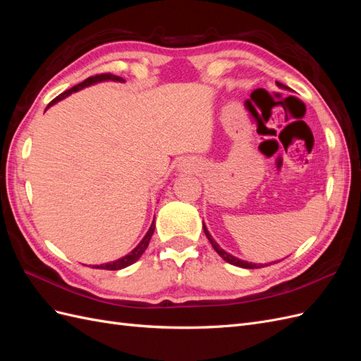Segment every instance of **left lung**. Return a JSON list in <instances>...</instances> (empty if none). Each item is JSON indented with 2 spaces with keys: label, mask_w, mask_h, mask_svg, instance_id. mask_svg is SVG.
I'll return each mask as SVG.
<instances>
[{
  "label": "left lung",
  "mask_w": 361,
  "mask_h": 361,
  "mask_svg": "<svg viewBox=\"0 0 361 361\" xmlns=\"http://www.w3.org/2000/svg\"><path fill=\"white\" fill-rule=\"evenodd\" d=\"M277 85L279 87H285L283 84H280V82H277ZM203 231H204V235L207 236V239H209V243L212 244V247H214V250L216 251L218 255H220L226 262H228V264H232V265H235V267H239V268H248V269H255V268H262L264 265H257V264H248V262H245V260H241V259H238V257H235V256H232V255H228V253H226V251L223 250V248H220V245H218L214 239H212V236H211V233L207 232V228H206V226L203 224ZM276 264V262H274Z\"/></svg>",
  "instance_id": "obj_1"
}]
</instances>
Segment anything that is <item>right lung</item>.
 <instances>
[{"label":"right lung","instance_id":"1","mask_svg":"<svg viewBox=\"0 0 361 361\" xmlns=\"http://www.w3.org/2000/svg\"><path fill=\"white\" fill-rule=\"evenodd\" d=\"M106 80L118 81V82H123V81H125V80L122 78V76H117V75H113V73H101V75H94V76H90V78L84 80L82 82L73 85L72 89H69V90H66V92H63L61 94H59V96L56 97V99L49 102V105H48V106H51V105H54V104H57L59 101L64 99V97L69 96V94H72L73 92H78V90L84 89V87H89V85H92V84H94V82H101V81H106ZM154 231H155V220H154V223H152V226H150V228L147 231L146 236H145L143 239H141V243H140V244H138L133 251H130L129 255H126V256H125V257H122V259H117V260H114V262H110V264L94 265L93 268H96V269L117 271V269H122V268H126V267H129V265H133L134 262H137V260L141 257V255L145 253V250L147 248V245H149V243H150V238H152V235H154Z\"/></svg>","mask_w":361,"mask_h":361}]
</instances>
